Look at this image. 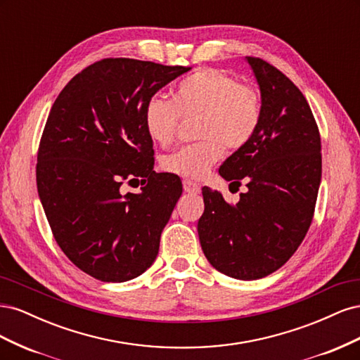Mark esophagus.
Segmentation results:
<instances>
[{"mask_svg": "<svg viewBox=\"0 0 360 360\" xmlns=\"http://www.w3.org/2000/svg\"><path fill=\"white\" fill-rule=\"evenodd\" d=\"M183 189H184V192L195 193V195L201 192V188L198 186L197 183L192 181V180H183Z\"/></svg>", "mask_w": 360, "mask_h": 360, "instance_id": "obj_1", "label": "esophagus"}]
</instances>
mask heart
<instances>
[{
  "mask_svg": "<svg viewBox=\"0 0 360 360\" xmlns=\"http://www.w3.org/2000/svg\"><path fill=\"white\" fill-rule=\"evenodd\" d=\"M261 114V94L254 85L242 84L225 70L207 68L180 81L172 101L151 97L144 108V126L155 143L168 146L176 138L180 117H198V143L174 151L162 165L177 176L201 179L222 158L225 147L237 151L252 141Z\"/></svg>",
  "mask_w": 360,
  "mask_h": 360,
  "instance_id": "1",
  "label": "heart"
}]
</instances>
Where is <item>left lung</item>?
I'll return each mask as SVG.
<instances>
[{
    "label": "left lung",
    "instance_id": "1",
    "mask_svg": "<svg viewBox=\"0 0 360 360\" xmlns=\"http://www.w3.org/2000/svg\"><path fill=\"white\" fill-rule=\"evenodd\" d=\"M261 93V123L250 143L219 168L248 191L237 204L202 188L198 221L202 252L234 279L264 278L296 252L312 222L321 181V141L302 91L267 61L246 57Z\"/></svg>",
    "mask_w": 360,
    "mask_h": 360
}]
</instances>
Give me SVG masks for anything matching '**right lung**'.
Here are the masks:
<instances>
[{
    "label": "right lung",
    "mask_w": 360,
    "mask_h": 360,
    "mask_svg": "<svg viewBox=\"0 0 360 360\" xmlns=\"http://www.w3.org/2000/svg\"><path fill=\"white\" fill-rule=\"evenodd\" d=\"M191 68L106 58L69 81L53 102L37 153V191L53 237L72 263L103 282L153 264L181 181L156 172L144 108ZM141 179V192H119Z\"/></svg>",
    "instance_id": "right-lung-1"
}]
</instances>
